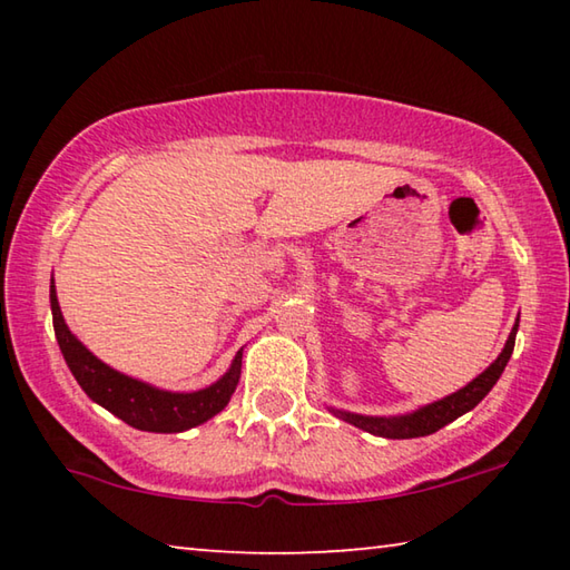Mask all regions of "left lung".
<instances>
[{"label":"left lung","mask_w":570,"mask_h":570,"mask_svg":"<svg viewBox=\"0 0 570 570\" xmlns=\"http://www.w3.org/2000/svg\"><path fill=\"white\" fill-rule=\"evenodd\" d=\"M515 332H518V322L513 326V332H510V336H508L505 350L500 352L498 360L490 364L488 370L480 374V377L472 380L468 387H462L455 394H450V397L432 402V404H428V407H422L417 412L404 414V417H390V420L387 417H366V414H352V412H342V410H332V412L340 420L350 422V424H354V428H360L364 432H372V435H377V438L410 440V438L432 435V432L445 428V424H450L452 420H458L460 414L470 412L490 390H493V384L500 380V374H503V370H505L510 354H513Z\"/></svg>","instance_id":"left-lung-1"}]
</instances>
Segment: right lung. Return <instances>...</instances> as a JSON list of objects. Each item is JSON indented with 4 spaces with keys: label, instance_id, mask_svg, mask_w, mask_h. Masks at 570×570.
Returning a JSON list of instances; mask_svg holds the SVG:
<instances>
[{
    "label": "right lung",
    "instance_id": "1",
    "mask_svg": "<svg viewBox=\"0 0 570 570\" xmlns=\"http://www.w3.org/2000/svg\"><path fill=\"white\" fill-rule=\"evenodd\" d=\"M50 304L57 344H60V352L70 372L75 374L77 384H80L90 400L102 404L105 410L112 412L122 422H128L135 430L183 432L196 428V424L210 420L224 410L236 390L240 377V352L236 354L230 370L210 387L188 394L163 392L146 382L125 377V374L110 370L92 352L85 350L75 340V334L67 330L60 304H57L55 286H50Z\"/></svg>",
    "mask_w": 570,
    "mask_h": 570
}]
</instances>
